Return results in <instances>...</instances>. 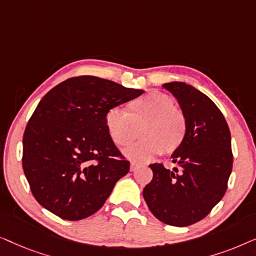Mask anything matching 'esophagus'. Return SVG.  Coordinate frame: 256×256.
<instances>
[{
	"mask_svg": "<svg viewBox=\"0 0 256 256\" xmlns=\"http://www.w3.org/2000/svg\"><path fill=\"white\" fill-rule=\"evenodd\" d=\"M136 169H138V164L134 163V162H132L130 163V171H135Z\"/></svg>",
	"mask_w": 256,
	"mask_h": 256,
	"instance_id": "34e87169",
	"label": "esophagus"
}]
</instances>
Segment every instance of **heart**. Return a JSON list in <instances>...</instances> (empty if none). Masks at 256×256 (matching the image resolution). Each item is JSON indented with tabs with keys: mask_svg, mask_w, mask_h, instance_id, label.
Instances as JSON below:
<instances>
[{
	"mask_svg": "<svg viewBox=\"0 0 256 256\" xmlns=\"http://www.w3.org/2000/svg\"><path fill=\"white\" fill-rule=\"evenodd\" d=\"M174 106L170 96L152 90L130 101L128 113L118 108L108 110L104 118L107 132L115 144L126 146L140 130L141 141L124 152L135 162H146L160 152L172 154L183 144L188 129L183 112Z\"/></svg>",
	"mask_w": 256,
	"mask_h": 256,
	"instance_id": "heart-1",
	"label": "heart"
}]
</instances>
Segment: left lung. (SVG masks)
<instances>
[{"label": "left lung", "instance_id": "1", "mask_svg": "<svg viewBox=\"0 0 256 256\" xmlns=\"http://www.w3.org/2000/svg\"><path fill=\"white\" fill-rule=\"evenodd\" d=\"M186 118V136L171 158L176 166L150 164L152 180L143 188L148 208L160 222L185 227L199 222L222 200L232 172L228 124L216 104L194 86L164 84Z\"/></svg>", "mask_w": 256, "mask_h": 256}]
</instances>
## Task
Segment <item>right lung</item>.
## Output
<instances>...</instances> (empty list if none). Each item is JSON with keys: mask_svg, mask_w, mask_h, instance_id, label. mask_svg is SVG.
I'll use <instances>...</instances> for the list:
<instances>
[{"mask_svg": "<svg viewBox=\"0 0 256 256\" xmlns=\"http://www.w3.org/2000/svg\"><path fill=\"white\" fill-rule=\"evenodd\" d=\"M107 79L65 80L40 101L23 136V170L44 208L82 220L102 208L128 174L106 128L107 112L143 94Z\"/></svg>", "mask_w": 256, "mask_h": 256, "instance_id": "add662e5", "label": "right lung"}]
</instances>
